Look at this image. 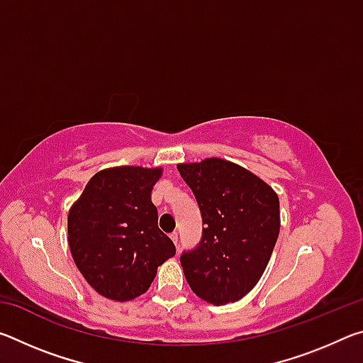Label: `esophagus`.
<instances>
[{
  "label": "esophagus",
  "mask_w": 363,
  "mask_h": 363,
  "mask_svg": "<svg viewBox=\"0 0 363 363\" xmlns=\"http://www.w3.org/2000/svg\"><path fill=\"white\" fill-rule=\"evenodd\" d=\"M169 237H171V240H173V243L177 247V242H179V237H177V232H173Z\"/></svg>",
  "instance_id": "1"
}]
</instances>
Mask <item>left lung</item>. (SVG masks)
<instances>
[{"label": "left lung", "instance_id": "left-lung-1", "mask_svg": "<svg viewBox=\"0 0 363 363\" xmlns=\"http://www.w3.org/2000/svg\"><path fill=\"white\" fill-rule=\"evenodd\" d=\"M195 195L203 232L181 266L196 296L211 304L242 299L259 281L280 230L277 194L259 177L220 158L177 164Z\"/></svg>", "mask_w": 363, "mask_h": 363}]
</instances>
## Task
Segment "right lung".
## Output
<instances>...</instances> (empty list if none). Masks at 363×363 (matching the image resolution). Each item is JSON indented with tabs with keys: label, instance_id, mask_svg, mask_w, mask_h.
<instances>
[{
	"label": "right lung",
	"instance_id": "1",
	"mask_svg": "<svg viewBox=\"0 0 363 363\" xmlns=\"http://www.w3.org/2000/svg\"><path fill=\"white\" fill-rule=\"evenodd\" d=\"M162 169L99 171L69 213V245L77 267L108 299L130 301L149 290L157 267L176 255L158 229L150 192Z\"/></svg>",
	"mask_w": 363,
	"mask_h": 363
}]
</instances>
